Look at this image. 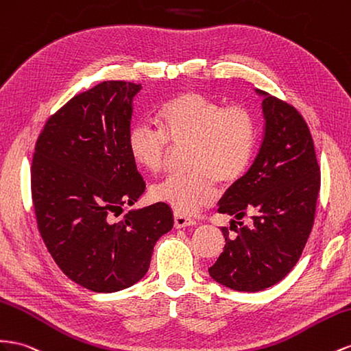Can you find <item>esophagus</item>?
<instances>
[{"label": "esophagus", "mask_w": 351, "mask_h": 351, "mask_svg": "<svg viewBox=\"0 0 351 351\" xmlns=\"http://www.w3.org/2000/svg\"><path fill=\"white\" fill-rule=\"evenodd\" d=\"M196 221L193 219H191V217H186V215H182V214H174V227L176 229H184V227H189V226H195Z\"/></svg>", "instance_id": "34e87169"}]
</instances>
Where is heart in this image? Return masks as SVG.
Masks as SVG:
<instances>
[{"mask_svg": "<svg viewBox=\"0 0 351 351\" xmlns=\"http://www.w3.org/2000/svg\"><path fill=\"white\" fill-rule=\"evenodd\" d=\"M159 130L132 125L127 146L134 162L149 173L165 165L169 145H191L187 174L168 176L150 187L155 201L177 214L191 215L210 205L217 182L230 186L248 169L255 150V121L243 106H227L202 93L187 91L167 101L158 113Z\"/></svg>", "mask_w": 351, "mask_h": 351, "instance_id": "b5f03b06", "label": "heart"}]
</instances>
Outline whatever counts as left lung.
<instances>
[{
	"label": "left lung",
	"mask_w": 351,
	"mask_h": 351,
	"mask_svg": "<svg viewBox=\"0 0 351 351\" xmlns=\"http://www.w3.org/2000/svg\"><path fill=\"white\" fill-rule=\"evenodd\" d=\"M255 93L263 97L261 146L246 174L219 202V213L234 220L254 213L252 224L238 221L236 238L221 227L224 251L208 269L220 285L241 292L270 288L293 269L313 227L320 189L319 164L306 121L288 103L261 90Z\"/></svg>",
	"instance_id": "obj_1"
}]
</instances>
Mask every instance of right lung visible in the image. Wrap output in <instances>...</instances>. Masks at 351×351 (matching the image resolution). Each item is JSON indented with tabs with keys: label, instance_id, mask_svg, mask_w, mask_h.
Returning a JSON list of instances; mask_svg holds the SVG:
<instances>
[{
	"label": "right lung",
	"instance_id": "right-lung-1",
	"mask_svg": "<svg viewBox=\"0 0 351 351\" xmlns=\"http://www.w3.org/2000/svg\"><path fill=\"white\" fill-rule=\"evenodd\" d=\"M141 84L103 81L47 121L31 169L41 238L60 270L94 292H117L145 278L154 246L174 217L158 202L130 210L145 192L127 146L132 99Z\"/></svg>",
	"mask_w": 351,
	"mask_h": 351
}]
</instances>
